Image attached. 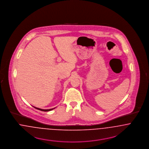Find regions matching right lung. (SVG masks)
I'll list each match as a JSON object with an SVG mask.
<instances>
[{
    "instance_id": "add662e5",
    "label": "right lung",
    "mask_w": 149,
    "mask_h": 149,
    "mask_svg": "<svg viewBox=\"0 0 149 149\" xmlns=\"http://www.w3.org/2000/svg\"><path fill=\"white\" fill-rule=\"evenodd\" d=\"M33 107H34L35 109H37V110H40V111H51V110H53L54 109H55V108H53V109H48V110H44V109H39V108H37V107H34L33 106Z\"/></svg>"
}]
</instances>
